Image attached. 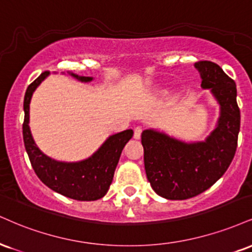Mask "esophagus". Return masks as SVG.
<instances>
[{"label": "esophagus", "instance_id": "1", "mask_svg": "<svg viewBox=\"0 0 252 252\" xmlns=\"http://www.w3.org/2000/svg\"><path fill=\"white\" fill-rule=\"evenodd\" d=\"M141 134H142V128L141 126H136L134 130V138L138 139L139 137H141Z\"/></svg>", "mask_w": 252, "mask_h": 252}]
</instances>
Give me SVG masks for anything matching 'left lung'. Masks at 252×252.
<instances>
[{"instance_id":"1","label":"left lung","mask_w":252,"mask_h":252,"mask_svg":"<svg viewBox=\"0 0 252 252\" xmlns=\"http://www.w3.org/2000/svg\"><path fill=\"white\" fill-rule=\"evenodd\" d=\"M203 89L220 105L217 128L204 142L183 143L155 130L142 132L144 168L154 191L166 199H188L204 192L229 168L237 149L241 126L236 83L210 61L195 63Z\"/></svg>"}]
</instances>
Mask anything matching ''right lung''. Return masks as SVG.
Listing matches in <instances>:
<instances>
[{"label":"right lung","instance_id":"right-lung-1","mask_svg":"<svg viewBox=\"0 0 252 252\" xmlns=\"http://www.w3.org/2000/svg\"><path fill=\"white\" fill-rule=\"evenodd\" d=\"M48 75L49 71L42 72L29 84L24 95L23 141L30 163L39 180L54 191L77 201H96L108 192L121 153L126 142L132 137L134 131L128 129L110 136L90 158L82 162H57L45 156L35 144L28 123L30 98L34 90ZM71 75L82 82L93 80L92 77Z\"/></svg>","mask_w":252,"mask_h":252}]
</instances>
